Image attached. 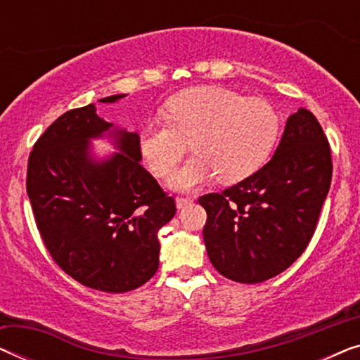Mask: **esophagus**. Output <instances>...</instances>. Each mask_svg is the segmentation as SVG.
<instances>
[{"label": "esophagus", "instance_id": "obj_1", "mask_svg": "<svg viewBox=\"0 0 360 360\" xmlns=\"http://www.w3.org/2000/svg\"><path fill=\"white\" fill-rule=\"evenodd\" d=\"M191 201H193V198H190V196H176V198H175L176 208H179V210L185 208V206H186V205H190Z\"/></svg>", "mask_w": 360, "mask_h": 360}]
</instances>
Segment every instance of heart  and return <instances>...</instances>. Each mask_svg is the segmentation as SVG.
I'll use <instances>...</instances> for the list:
<instances>
[{
    "label": "heart",
    "mask_w": 360,
    "mask_h": 360,
    "mask_svg": "<svg viewBox=\"0 0 360 360\" xmlns=\"http://www.w3.org/2000/svg\"><path fill=\"white\" fill-rule=\"evenodd\" d=\"M169 122H150L139 149L157 176H167L188 149L195 154L170 176L175 190H191L218 175L224 184L262 169L280 136V115L264 98L223 86H193L167 101Z\"/></svg>",
    "instance_id": "1"
}]
</instances>
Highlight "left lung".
<instances>
[{
	"mask_svg": "<svg viewBox=\"0 0 360 360\" xmlns=\"http://www.w3.org/2000/svg\"><path fill=\"white\" fill-rule=\"evenodd\" d=\"M329 142L311 111L287 120L272 159L223 193L200 196L211 264L226 278L260 283L304 252L331 185Z\"/></svg>",
	"mask_w": 360,
	"mask_h": 360,
	"instance_id": "1",
	"label": "left lung"
}]
</instances>
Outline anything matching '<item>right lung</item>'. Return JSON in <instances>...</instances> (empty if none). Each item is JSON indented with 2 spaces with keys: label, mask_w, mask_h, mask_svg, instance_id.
<instances>
[{
  "label": "right lung",
  "mask_w": 360,
  "mask_h": 360,
  "mask_svg": "<svg viewBox=\"0 0 360 360\" xmlns=\"http://www.w3.org/2000/svg\"><path fill=\"white\" fill-rule=\"evenodd\" d=\"M103 135L120 152L96 161L89 141ZM141 159L139 134L116 129L93 103L57 117L29 155L26 188L39 233L58 267L85 287L131 292L159 269L157 233L176 208Z\"/></svg>",
  "instance_id": "obj_1"
}]
</instances>
